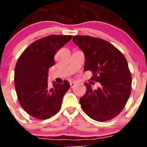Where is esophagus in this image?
Segmentation results:
<instances>
[{"mask_svg":"<svg viewBox=\"0 0 147 147\" xmlns=\"http://www.w3.org/2000/svg\"><path fill=\"white\" fill-rule=\"evenodd\" d=\"M70 88H73L74 86H75V83H73V82H70Z\"/></svg>","mask_w":147,"mask_h":147,"instance_id":"esophagus-1","label":"esophagus"}]
</instances>
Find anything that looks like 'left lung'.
<instances>
[{"mask_svg": "<svg viewBox=\"0 0 147 147\" xmlns=\"http://www.w3.org/2000/svg\"><path fill=\"white\" fill-rule=\"evenodd\" d=\"M72 41L84 52V70L100 86L92 90L85 83L86 92L79 99L86 114L98 122L115 117L123 110L131 92L132 79L124 55L109 42L90 36H74Z\"/></svg>", "mask_w": 147, "mask_h": 147, "instance_id": "left-lung-1", "label": "left lung"}]
</instances>
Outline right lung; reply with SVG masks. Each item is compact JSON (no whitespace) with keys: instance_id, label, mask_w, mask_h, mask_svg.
Instances as JSON below:
<instances>
[{"instance_id":"1","label":"right lung","mask_w":147,"mask_h":147,"mask_svg":"<svg viewBox=\"0 0 147 147\" xmlns=\"http://www.w3.org/2000/svg\"><path fill=\"white\" fill-rule=\"evenodd\" d=\"M72 35H50L30 44L21 54L14 70V85L20 105L30 115L46 119L57 114L70 83L48 84V70L55 54L72 39Z\"/></svg>"}]
</instances>
